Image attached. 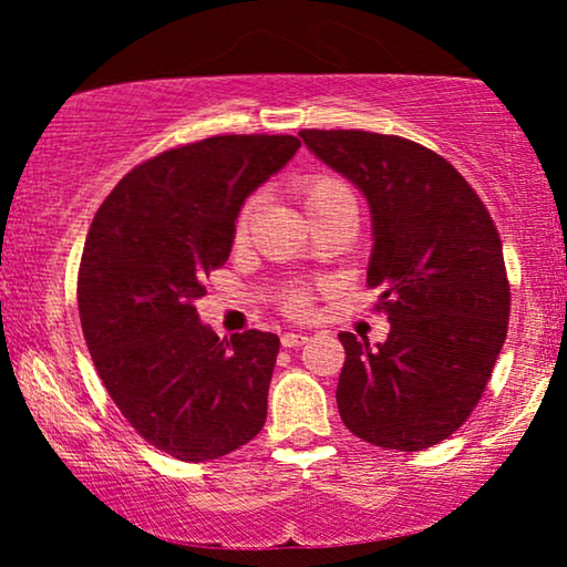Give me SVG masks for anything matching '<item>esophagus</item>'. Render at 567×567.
<instances>
[{"instance_id":"34e87169","label":"esophagus","mask_w":567,"mask_h":567,"mask_svg":"<svg viewBox=\"0 0 567 567\" xmlns=\"http://www.w3.org/2000/svg\"><path fill=\"white\" fill-rule=\"evenodd\" d=\"M309 340V336H305V332H286V336H281V343L284 348H297V346H305Z\"/></svg>"}]
</instances>
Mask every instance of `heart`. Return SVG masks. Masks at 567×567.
<instances>
[{"label":"heart","mask_w":567,"mask_h":567,"mask_svg":"<svg viewBox=\"0 0 567 567\" xmlns=\"http://www.w3.org/2000/svg\"><path fill=\"white\" fill-rule=\"evenodd\" d=\"M299 196H301V204H305V212L309 214V219H317V216L338 212V208L353 206V196H351V190L346 188V183L338 181V177H332V175H324V173L305 177L299 185ZM250 214H252V206L247 204L237 216V227H235L237 243L239 239H245V235H247ZM286 305H289L291 312L305 315V312H309V307H312V293H309L307 289H291L289 293H286Z\"/></svg>","instance_id":"1"}]
</instances>
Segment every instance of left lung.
Listing matches in <instances>:
<instances>
[{
  "label": "left lung",
  "mask_w": 567,
  "mask_h": 567,
  "mask_svg": "<svg viewBox=\"0 0 567 567\" xmlns=\"http://www.w3.org/2000/svg\"><path fill=\"white\" fill-rule=\"evenodd\" d=\"M299 136L369 200L367 284L382 291L390 320L377 348L338 336L340 417L369 444L421 452L467 421L506 340L511 289L498 229L470 183L421 144L369 131Z\"/></svg>",
  "instance_id": "left-lung-1"
}]
</instances>
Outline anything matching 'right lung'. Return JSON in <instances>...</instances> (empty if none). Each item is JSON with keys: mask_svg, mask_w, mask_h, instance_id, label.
Returning <instances> with one entry per match:
<instances>
[{"mask_svg": "<svg viewBox=\"0 0 567 567\" xmlns=\"http://www.w3.org/2000/svg\"><path fill=\"white\" fill-rule=\"evenodd\" d=\"M297 136H212L146 159L97 208L76 301L90 355L123 417L181 462L255 439L281 340H229L200 322L204 278L235 243L245 198L289 162Z\"/></svg>", "mask_w": 567, "mask_h": 567, "instance_id": "add662e5", "label": "right lung"}]
</instances>
